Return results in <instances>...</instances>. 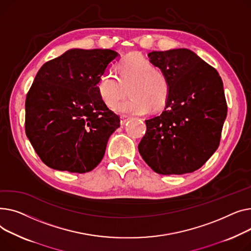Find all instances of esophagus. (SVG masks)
Masks as SVG:
<instances>
[{"label": "esophagus", "instance_id": "esophagus-1", "mask_svg": "<svg viewBox=\"0 0 251 251\" xmlns=\"http://www.w3.org/2000/svg\"><path fill=\"white\" fill-rule=\"evenodd\" d=\"M126 121H127V117H126V115H122V116H121V125H122V126L125 125V124L126 123Z\"/></svg>", "mask_w": 251, "mask_h": 251}]
</instances>
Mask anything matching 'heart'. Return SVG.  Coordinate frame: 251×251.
<instances>
[{
  "mask_svg": "<svg viewBox=\"0 0 251 251\" xmlns=\"http://www.w3.org/2000/svg\"><path fill=\"white\" fill-rule=\"evenodd\" d=\"M117 69V76L107 72L98 81V93L105 105L115 106L126 96L127 90L130 98L115 107L117 112L142 115L151 107L159 110L166 104L171 84L163 71L136 53L128 54Z\"/></svg>",
  "mask_w": 251,
  "mask_h": 251,
  "instance_id": "heart-1",
  "label": "heart"
}]
</instances>
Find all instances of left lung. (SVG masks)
I'll list each match as a JSON object with an SVG mask.
<instances>
[{"instance_id":"1","label":"left lung","mask_w":251,"mask_h":251,"mask_svg":"<svg viewBox=\"0 0 251 251\" xmlns=\"http://www.w3.org/2000/svg\"><path fill=\"white\" fill-rule=\"evenodd\" d=\"M148 56L169 78L171 91L162 113L146 121L139 152L159 174L194 172L220 145L227 116L222 79L186 49L152 51Z\"/></svg>"}]
</instances>
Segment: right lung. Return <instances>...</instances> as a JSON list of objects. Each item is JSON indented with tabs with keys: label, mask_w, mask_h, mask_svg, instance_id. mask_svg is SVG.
<instances>
[{
	"label": "right lung",
	"mask_w": 251,
	"mask_h": 251,
	"mask_svg": "<svg viewBox=\"0 0 251 251\" xmlns=\"http://www.w3.org/2000/svg\"><path fill=\"white\" fill-rule=\"evenodd\" d=\"M117 56L111 50L74 49L39 69L26 96L25 131L49 167L85 173L100 163L121 120L97 85Z\"/></svg>",
	"instance_id": "right-lung-1"
}]
</instances>
